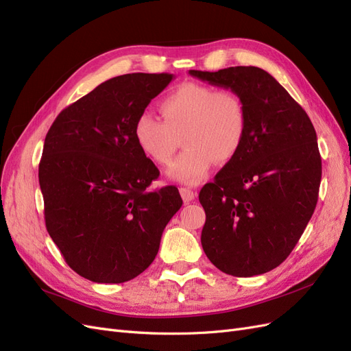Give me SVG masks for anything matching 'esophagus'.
I'll use <instances>...</instances> for the list:
<instances>
[{
    "label": "esophagus",
    "instance_id": "obj_1",
    "mask_svg": "<svg viewBox=\"0 0 351 351\" xmlns=\"http://www.w3.org/2000/svg\"><path fill=\"white\" fill-rule=\"evenodd\" d=\"M180 195H182L184 202H192L197 196V193L195 192V190L189 189V187H180Z\"/></svg>",
    "mask_w": 351,
    "mask_h": 351
}]
</instances>
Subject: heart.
Instances as JSON below:
<instances>
[{"instance_id": "obj_1", "label": "heart", "mask_w": 351, "mask_h": 351, "mask_svg": "<svg viewBox=\"0 0 351 351\" xmlns=\"http://www.w3.org/2000/svg\"><path fill=\"white\" fill-rule=\"evenodd\" d=\"M162 119L142 112L133 127L134 142L158 165H168L183 136L186 152L169 167L168 177L195 186L215 161L227 164L240 152L247 134L241 98L228 89L187 82L159 104Z\"/></svg>"}]
</instances>
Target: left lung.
<instances>
[{
	"label": "left lung",
	"mask_w": 351,
	"mask_h": 351,
	"mask_svg": "<svg viewBox=\"0 0 351 351\" xmlns=\"http://www.w3.org/2000/svg\"><path fill=\"white\" fill-rule=\"evenodd\" d=\"M190 76L241 98L247 134L240 152L205 184L202 247L232 277H253L282 263L312 218L322 162L306 111L268 71L228 67Z\"/></svg>",
	"instance_id": "obj_1"
}]
</instances>
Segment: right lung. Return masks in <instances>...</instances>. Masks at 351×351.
<instances>
[{
    "label": "right lung",
    "instance_id": "add662e5",
    "mask_svg": "<svg viewBox=\"0 0 351 351\" xmlns=\"http://www.w3.org/2000/svg\"><path fill=\"white\" fill-rule=\"evenodd\" d=\"M173 79L112 77L62 110L47 133L39 164L45 224L83 278L120 284L142 274L183 205L176 186L147 190L159 171L133 136L137 117Z\"/></svg>",
    "mask_w": 351,
    "mask_h": 351
}]
</instances>
